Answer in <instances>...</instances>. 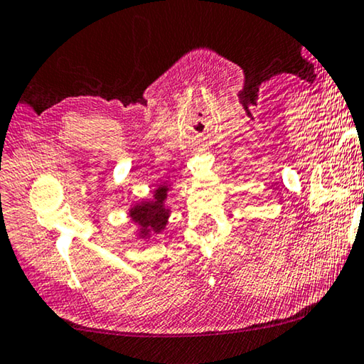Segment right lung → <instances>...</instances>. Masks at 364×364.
<instances>
[{
    "mask_svg": "<svg viewBox=\"0 0 364 364\" xmlns=\"http://www.w3.org/2000/svg\"><path fill=\"white\" fill-rule=\"evenodd\" d=\"M166 192L167 187H161L157 188L156 192V200L154 202H146L141 205H136V207L131 210V217H133L134 221L143 226V233L146 231L154 230V231H161L164 228L166 220H167V210L164 208V200H166Z\"/></svg>",
    "mask_w": 364,
    "mask_h": 364,
    "instance_id": "1",
    "label": "right lung"
}]
</instances>
